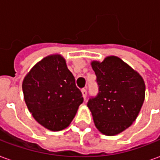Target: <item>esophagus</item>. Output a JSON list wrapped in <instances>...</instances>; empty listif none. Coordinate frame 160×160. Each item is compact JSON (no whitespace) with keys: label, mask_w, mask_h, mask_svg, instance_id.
Masks as SVG:
<instances>
[{"label":"esophagus","mask_w":160,"mask_h":160,"mask_svg":"<svg viewBox=\"0 0 160 160\" xmlns=\"http://www.w3.org/2000/svg\"><path fill=\"white\" fill-rule=\"evenodd\" d=\"M81 92H82V95H83L84 99H86V98H87V89H85V88H83V89L81 90Z\"/></svg>","instance_id":"34e87169"}]
</instances>
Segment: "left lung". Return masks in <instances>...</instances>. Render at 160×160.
<instances>
[{"label":"left lung","instance_id":"obj_1","mask_svg":"<svg viewBox=\"0 0 160 160\" xmlns=\"http://www.w3.org/2000/svg\"><path fill=\"white\" fill-rule=\"evenodd\" d=\"M98 92L87 102L95 126L102 134L115 135L137 118L145 99L144 80L117 56L92 62Z\"/></svg>","mask_w":160,"mask_h":160}]
</instances>
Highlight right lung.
<instances>
[{"instance_id":"obj_1","label":"right lung","mask_w":160,"mask_h":160,"mask_svg":"<svg viewBox=\"0 0 160 160\" xmlns=\"http://www.w3.org/2000/svg\"><path fill=\"white\" fill-rule=\"evenodd\" d=\"M22 89L33 118L52 131L68 127L84 100L73 73L60 55L47 56L37 63L25 77Z\"/></svg>"}]
</instances>
